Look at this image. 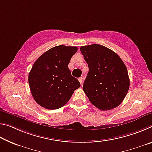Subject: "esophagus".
<instances>
[{
  "mask_svg": "<svg viewBox=\"0 0 152 152\" xmlns=\"http://www.w3.org/2000/svg\"><path fill=\"white\" fill-rule=\"evenodd\" d=\"M78 80L80 82V83L81 85H82V77H80V78H78Z\"/></svg>",
  "mask_w": 152,
  "mask_h": 152,
  "instance_id": "obj_1",
  "label": "esophagus"
}]
</instances>
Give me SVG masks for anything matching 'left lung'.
Listing matches in <instances>:
<instances>
[{"mask_svg": "<svg viewBox=\"0 0 152 152\" xmlns=\"http://www.w3.org/2000/svg\"><path fill=\"white\" fill-rule=\"evenodd\" d=\"M80 50L88 65L83 90L90 102L102 110L119 106L130 84L121 59L111 50L99 44L82 46Z\"/></svg>", "mask_w": 152, "mask_h": 152, "instance_id": "8db88e82", "label": "left lung"}]
</instances>
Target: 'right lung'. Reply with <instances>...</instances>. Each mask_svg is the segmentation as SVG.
<instances>
[{
  "instance_id": "add662e5",
  "label": "right lung",
  "mask_w": 152,
  "mask_h": 152,
  "mask_svg": "<svg viewBox=\"0 0 152 152\" xmlns=\"http://www.w3.org/2000/svg\"><path fill=\"white\" fill-rule=\"evenodd\" d=\"M77 50L74 46H56L43 53L33 64L28 81L33 99L40 106L50 110L62 107L80 86L68 68Z\"/></svg>"
}]
</instances>
